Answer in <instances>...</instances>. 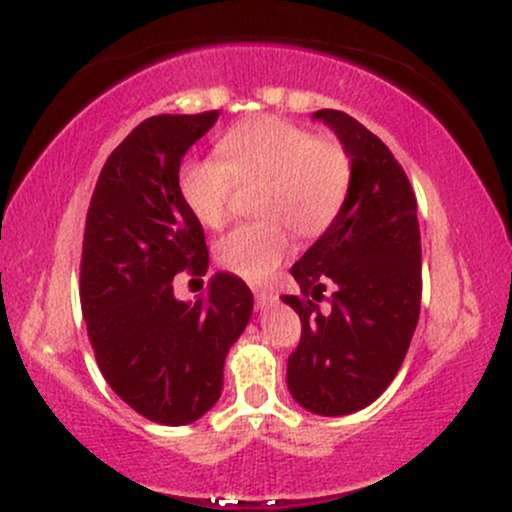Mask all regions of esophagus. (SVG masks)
Segmentation results:
<instances>
[{
    "mask_svg": "<svg viewBox=\"0 0 512 512\" xmlns=\"http://www.w3.org/2000/svg\"><path fill=\"white\" fill-rule=\"evenodd\" d=\"M255 301H257V308H269V305L276 303V293L267 291V289H257Z\"/></svg>",
    "mask_w": 512,
    "mask_h": 512,
    "instance_id": "esophagus-1",
    "label": "esophagus"
}]
</instances>
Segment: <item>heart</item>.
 I'll use <instances>...</instances> for the list:
<instances>
[{
  "instance_id": "1",
  "label": "heart",
  "mask_w": 512,
  "mask_h": 512,
  "mask_svg": "<svg viewBox=\"0 0 512 512\" xmlns=\"http://www.w3.org/2000/svg\"><path fill=\"white\" fill-rule=\"evenodd\" d=\"M219 158H187L178 192L207 228H221L236 182L262 180L255 197L260 221L243 223L216 243L228 272L262 284L291 250V231L317 238L337 221L351 190V158L339 142L281 117H252L228 129Z\"/></svg>"
}]
</instances>
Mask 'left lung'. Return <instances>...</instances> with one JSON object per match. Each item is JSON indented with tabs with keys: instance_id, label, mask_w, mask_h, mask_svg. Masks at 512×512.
Returning a JSON list of instances; mask_svg holds the SVG:
<instances>
[{
	"instance_id": "1",
	"label": "left lung",
	"mask_w": 512,
	"mask_h": 512,
	"mask_svg": "<svg viewBox=\"0 0 512 512\" xmlns=\"http://www.w3.org/2000/svg\"><path fill=\"white\" fill-rule=\"evenodd\" d=\"M313 120L349 154L351 190L337 221L291 267L305 298L281 296L303 325L286 385L303 409L344 416L383 395L407 356L421 310V233L392 151L342 110H317ZM325 288L333 308L322 314Z\"/></svg>"
}]
</instances>
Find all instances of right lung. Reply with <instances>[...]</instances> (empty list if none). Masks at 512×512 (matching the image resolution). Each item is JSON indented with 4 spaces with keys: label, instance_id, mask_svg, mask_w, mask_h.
<instances>
[{
    "label": "right lung",
    "instance_id": "add662e5",
    "mask_svg": "<svg viewBox=\"0 0 512 512\" xmlns=\"http://www.w3.org/2000/svg\"><path fill=\"white\" fill-rule=\"evenodd\" d=\"M216 120L211 110L134 127L105 161L86 214L81 313L98 368L122 402L163 426L192 424L219 402L223 363L255 303L245 281L226 272L195 301L173 291L175 274L209 269L178 170Z\"/></svg>",
    "mask_w": 512,
    "mask_h": 512
}]
</instances>
